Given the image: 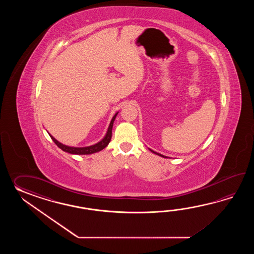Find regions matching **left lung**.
Listing matches in <instances>:
<instances>
[{
	"label": "left lung",
	"mask_w": 254,
	"mask_h": 254,
	"mask_svg": "<svg viewBox=\"0 0 254 254\" xmlns=\"http://www.w3.org/2000/svg\"><path fill=\"white\" fill-rule=\"evenodd\" d=\"M151 151H152L153 153H155V154H157V155H159V156H162L164 157V158H167V157L163 156V155H162V154H160V153H158V152H155V151H152V150H151Z\"/></svg>",
	"instance_id": "left-lung-1"
}]
</instances>
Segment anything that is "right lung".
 <instances>
[{
	"instance_id": "1",
	"label": "right lung",
	"mask_w": 254,
	"mask_h": 254,
	"mask_svg": "<svg viewBox=\"0 0 254 254\" xmlns=\"http://www.w3.org/2000/svg\"><path fill=\"white\" fill-rule=\"evenodd\" d=\"M117 114H118V113L114 115L113 119L111 121V124L109 125L108 130L106 132V135L104 136V138L101 141H99L98 143H96V144H94V145L88 146V147H70V146L64 145V144L61 143L50 133H49V135L52 138V140H54V143L64 151L69 152V153H71V154H92V153H94V152L102 151L106 146L108 145L110 140L112 139L113 125H114V120L116 118Z\"/></svg>"
}]
</instances>
